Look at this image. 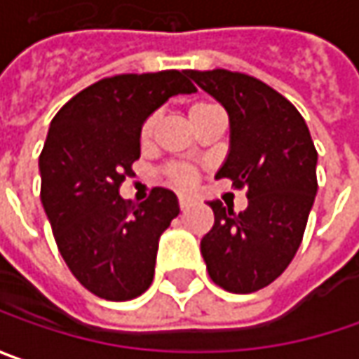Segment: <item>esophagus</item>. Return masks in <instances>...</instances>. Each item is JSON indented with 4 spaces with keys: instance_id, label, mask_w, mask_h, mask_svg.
I'll return each mask as SVG.
<instances>
[{
    "instance_id": "34e87169",
    "label": "esophagus",
    "mask_w": 359,
    "mask_h": 359,
    "mask_svg": "<svg viewBox=\"0 0 359 359\" xmlns=\"http://www.w3.org/2000/svg\"><path fill=\"white\" fill-rule=\"evenodd\" d=\"M191 203H193V198H191V196H187V195H180V196H179L180 209H187V207H189Z\"/></svg>"
}]
</instances>
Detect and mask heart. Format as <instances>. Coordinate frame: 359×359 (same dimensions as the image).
Returning a JSON list of instances; mask_svg holds the SVG:
<instances>
[{"label": "heart", "mask_w": 359, "mask_h": 359, "mask_svg": "<svg viewBox=\"0 0 359 359\" xmlns=\"http://www.w3.org/2000/svg\"><path fill=\"white\" fill-rule=\"evenodd\" d=\"M210 106H212V104H207V102H196V104H193V106L189 108V118H195L198 116V114H203L205 110H209ZM154 128H156V116L147 118V122L142 124V130H140L142 142H150V138H152V134H154ZM166 177H168V180H172L175 184H180V187H189V184L195 182V172H193V168L182 166V164H172V166H168V168H166Z\"/></svg>", "instance_id": "heart-1"}]
</instances>
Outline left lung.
I'll return each mask as SVG.
<instances>
[{"label":"left lung","mask_w":359,"mask_h":359,"mask_svg":"<svg viewBox=\"0 0 359 359\" xmlns=\"http://www.w3.org/2000/svg\"><path fill=\"white\" fill-rule=\"evenodd\" d=\"M189 76L226 110L229 152L215 179L247 187L241 212L209 201L215 225L201 239L210 279L231 293L269 285L295 257L318 193V152L297 108L257 78L229 70Z\"/></svg>","instance_id":"8db88e82"}]
</instances>
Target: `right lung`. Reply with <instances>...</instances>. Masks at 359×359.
<instances>
[{
    "label": "right lung",
    "instance_id": "add662e5",
    "mask_svg": "<svg viewBox=\"0 0 359 359\" xmlns=\"http://www.w3.org/2000/svg\"><path fill=\"white\" fill-rule=\"evenodd\" d=\"M189 72L122 74L62 106L39 154L41 205L74 277L108 302H128L152 283L158 239L180 212L156 187L126 203L118 187L140 158V130L164 102L196 88Z\"/></svg>",
    "mask_w": 359,
    "mask_h": 359
}]
</instances>
